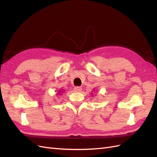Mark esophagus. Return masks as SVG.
<instances>
[{"label":"esophagus","instance_id":"esophagus-1","mask_svg":"<svg viewBox=\"0 0 157 157\" xmlns=\"http://www.w3.org/2000/svg\"><path fill=\"white\" fill-rule=\"evenodd\" d=\"M74 90H75V92H80V91H81V90H82V87H80V86H76V87H75Z\"/></svg>","mask_w":157,"mask_h":157}]
</instances>
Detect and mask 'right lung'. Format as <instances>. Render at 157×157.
<instances>
[{"label": "right lung", "mask_w": 157, "mask_h": 157, "mask_svg": "<svg viewBox=\"0 0 157 157\" xmlns=\"http://www.w3.org/2000/svg\"><path fill=\"white\" fill-rule=\"evenodd\" d=\"M60 91H61V90H60ZM59 93H58V94H59ZM62 93H63V92H62Z\"/></svg>", "instance_id": "right-lung-1"}]
</instances>
